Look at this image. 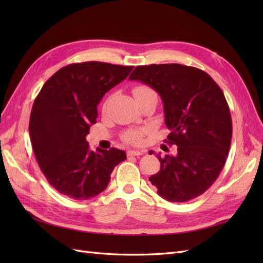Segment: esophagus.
Here are the masks:
<instances>
[{
	"instance_id": "obj_1",
	"label": "esophagus",
	"mask_w": 263,
	"mask_h": 263,
	"mask_svg": "<svg viewBox=\"0 0 263 263\" xmlns=\"http://www.w3.org/2000/svg\"><path fill=\"white\" fill-rule=\"evenodd\" d=\"M142 154H144V151H139V150H128V151H127V156H128V157H132V156L137 157V156H140Z\"/></svg>"
}]
</instances>
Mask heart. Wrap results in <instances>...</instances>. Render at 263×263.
<instances>
[{
    "label": "heart",
    "instance_id": "b5f03b06",
    "mask_svg": "<svg viewBox=\"0 0 263 263\" xmlns=\"http://www.w3.org/2000/svg\"><path fill=\"white\" fill-rule=\"evenodd\" d=\"M155 93V91L151 89V87L147 86V85H138L135 86L133 90V94L135 95V98H140L142 95H147V94H151ZM107 105V102L105 103V106ZM142 136H144V132L139 130V129H129L127 130L124 135H123V139L129 144L133 145H138L142 140Z\"/></svg>",
    "mask_w": 263,
    "mask_h": 263
}]
</instances>
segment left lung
Segmentation results:
<instances>
[{
  "label": "left lung",
  "mask_w": 263,
  "mask_h": 263,
  "mask_svg": "<svg viewBox=\"0 0 263 263\" xmlns=\"http://www.w3.org/2000/svg\"><path fill=\"white\" fill-rule=\"evenodd\" d=\"M129 80L160 94L171 130L165 141L178 146L176 156L158 155L161 166L149 178L151 184L170 202L202 195L224 168L232 141V116L221 89L205 71L179 63L138 66Z\"/></svg>",
  "instance_id": "8db88e82"
}]
</instances>
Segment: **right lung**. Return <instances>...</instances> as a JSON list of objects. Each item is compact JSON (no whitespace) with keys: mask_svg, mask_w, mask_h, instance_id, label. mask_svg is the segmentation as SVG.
Returning <instances> with one entry per match:
<instances>
[{"mask_svg":"<svg viewBox=\"0 0 263 263\" xmlns=\"http://www.w3.org/2000/svg\"><path fill=\"white\" fill-rule=\"evenodd\" d=\"M133 66L87 61L59 69L43 85L31 108L29 136L49 184L72 200L104 191L115 166L126 160L116 148L92 151L86 141L104 94L128 77Z\"/></svg>","mask_w":263,"mask_h":263,"instance_id":"obj_1","label":"right lung"}]
</instances>
